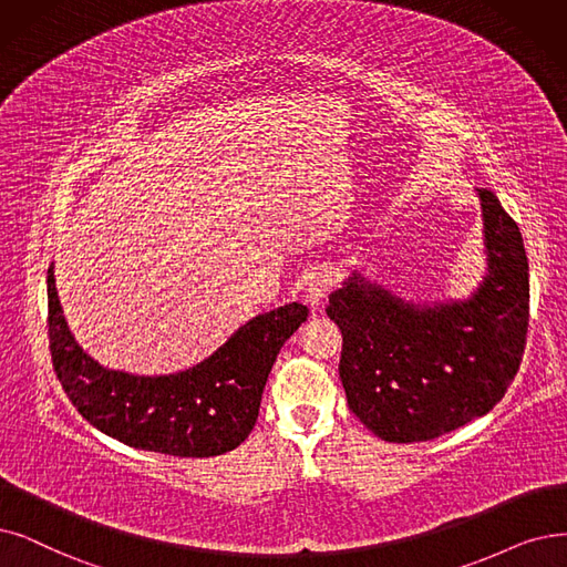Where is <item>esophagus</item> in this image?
<instances>
[{
  "label": "esophagus",
  "mask_w": 567,
  "mask_h": 567,
  "mask_svg": "<svg viewBox=\"0 0 567 567\" xmlns=\"http://www.w3.org/2000/svg\"><path fill=\"white\" fill-rule=\"evenodd\" d=\"M332 286V277L328 269H316L307 279V288H305V302L311 309H319L323 305V300L328 298V290Z\"/></svg>",
  "instance_id": "obj_1"
}]
</instances>
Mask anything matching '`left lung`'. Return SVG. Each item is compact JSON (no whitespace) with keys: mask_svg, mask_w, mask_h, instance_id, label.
I'll return each mask as SVG.
<instances>
[{"mask_svg":"<svg viewBox=\"0 0 567 567\" xmlns=\"http://www.w3.org/2000/svg\"><path fill=\"white\" fill-rule=\"evenodd\" d=\"M477 195L486 275L467 300L406 302L355 269L328 300L349 410L386 442H427L484 416L518 372L530 309L524 237L501 199Z\"/></svg>","mask_w":567,"mask_h":567,"instance_id":"8db88e82","label":"left lung"}]
</instances>
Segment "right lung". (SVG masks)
<instances>
[{
  "mask_svg": "<svg viewBox=\"0 0 567 567\" xmlns=\"http://www.w3.org/2000/svg\"><path fill=\"white\" fill-rule=\"evenodd\" d=\"M307 313L300 302L258 313L197 365L140 377L102 368L76 344L49 267V342L66 398L104 435L178 458L220 456L248 437L271 365Z\"/></svg>",
  "mask_w": 567,
  "mask_h": 567,
  "instance_id": "right-lung-1",
  "label": "right lung"
}]
</instances>
